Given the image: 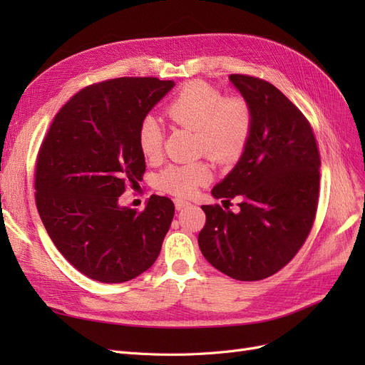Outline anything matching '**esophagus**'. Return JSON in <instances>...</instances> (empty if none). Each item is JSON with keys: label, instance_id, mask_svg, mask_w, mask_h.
I'll return each mask as SVG.
<instances>
[{"label": "esophagus", "instance_id": "obj_1", "mask_svg": "<svg viewBox=\"0 0 365 365\" xmlns=\"http://www.w3.org/2000/svg\"><path fill=\"white\" fill-rule=\"evenodd\" d=\"M185 205H189V202L182 201V200H175V208L176 210H182Z\"/></svg>", "mask_w": 365, "mask_h": 365}]
</instances>
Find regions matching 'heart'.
<instances>
[{"mask_svg":"<svg viewBox=\"0 0 365 365\" xmlns=\"http://www.w3.org/2000/svg\"><path fill=\"white\" fill-rule=\"evenodd\" d=\"M172 123L196 130L197 149L219 164L237 161L245 152L252 132V111L244 97L224 96L216 86L190 82L165 106ZM137 141L143 157L155 160L163 150V130L152 117L140 121ZM204 161L170 164L157 176V187L176 196H192L212 180Z\"/></svg>","mask_w":365,"mask_h":365,"instance_id":"heart-1","label":"heart"}]
</instances>
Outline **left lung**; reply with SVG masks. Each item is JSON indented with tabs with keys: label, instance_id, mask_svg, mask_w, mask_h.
Wrapping results in <instances>:
<instances>
[{
	"label": "left lung",
	"instance_id": "left-lung-1",
	"mask_svg": "<svg viewBox=\"0 0 365 365\" xmlns=\"http://www.w3.org/2000/svg\"><path fill=\"white\" fill-rule=\"evenodd\" d=\"M230 81L252 111L245 152L212 190L239 213L202 205L204 257L231 279L256 282L286 267L311 233L319 193V152L307 118L272 83L247 74Z\"/></svg>",
	"mask_w": 365,
	"mask_h": 365
}]
</instances>
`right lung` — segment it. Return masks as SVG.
<instances>
[{
    "mask_svg": "<svg viewBox=\"0 0 365 365\" xmlns=\"http://www.w3.org/2000/svg\"><path fill=\"white\" fill-rule=\"evenodd\" d=\"M157 77H118L83 88L54 115L36 157L35 200L53 244L101 283H123L157 260L175 205L152 195L120 207L146 170L140 121L173 88Z\"/></svg>",
    "mask_w": 365,
    "mask_h": 365,
    "instance_id": "1",
    "label": "right lung"
}]
</instances>
